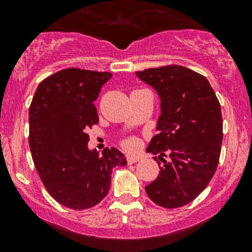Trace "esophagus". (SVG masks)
Returning a JSON list of instances; mask_svg holds the SVG:
<instances>
[{
    "mask_svg": "<svg viewBox=\"0 0 252 252\" xmlns=\"http://www.w3.org/2000/svg\"><path fill=\"white\" fill-rule=\"evenodd\" d=\"M140 159H141V157H140V156H134V155H130V156L126 157V161H128V163H129V164L135 163V162L140 161Z\"/></svg>",
    "mask_w": 252,
    "mask_h": 252,
    "instance_id": "esophagus-1",
    "label": "esophagus"
}]
</instances>
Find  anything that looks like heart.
Segmentation results:
<instances>
[{
    "label": "heart",
    "mask_w": 252,
    "mask_h": 252,
    "mask_svg": "<svg viewBox=\"0 0 252 252\" xmlns=\"http://www.w3.org/2000/svg\"><path fill=\"white\" fill-rule=\"evenodd\" d=\"M124 146H126V149H134V147L136 146V140L135 139H130V140L124 142Z\"/></svg>",
    "instance_id": "heart-1"
}]
</instances>
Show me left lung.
Listing matches in <instances>:
<instances>
[{
  "label": "left lung",
  "instance_id": "8db88e82",
  "mask_svg": "<svg viewBox=\"0 0 252 252\" xmlns=\"http://www.w3.org/2000/svg\"><path fill=\"white\" fill-rule=\"evenodd\" d=\"M161 101L157 135L146 151L163 161L158 177L145 187L155 204L177 208L196 199L212 179L220 155V105L205 77L182 65L136 72ZM169 155L170 159L163 158ZM157 163H159L157 161Z\"/></svg>",
  "mask_w": 252,
  "mask_h": 252
}]
</instances>
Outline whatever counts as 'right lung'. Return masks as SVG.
<instances>
[{
	"mask_svg": "<svg viewBox=\"0 0 252 252\" xmlns=\"http://www.w3.org/2000/svg\"><path fill=\"white\" fill-rule=\"evenodd\" d=\"M111 73L61 70L37 86L29 108V146L48 194L61 205L86 210L105 199L112 168L126 166L116 147H88L86 129L97 124L94 101Z\"/></svg>",
	"mask_w": 252,
	"mask_h": 252,
	"instance_id": "right-lung-1",
	"label": "right lung"
}]
</instances>
